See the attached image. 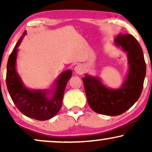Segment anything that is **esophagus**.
<instances>
[{
    "mask_svg": "<svg viewBox=\"0 0 152 152\" xmlns=\"http://www.w3.org/2000/svg\"><path fill=\"white\" fill-rule=\"evenodd\" d=\"M75 71L77 74H82L84 72V68L82 65H77L74 68Z\"/></svg>",
    "mask_w": 152,
    "mask_h": 152,
    "instance_id": "1",
    "label": "esophagus"
}]
</instances>
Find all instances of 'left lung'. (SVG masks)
<instances>
[{
	"instance_id": "1",
	"label": "left lung",
	"mask_w": 152,
	"mask_h": 152,
	"mask_svg": "<svg viewBox=\"0 0 152 152\" xmlns=\"http://www.w3.org/2000/svg\"><path fill=\"white\" fill-rule=\"evenodd\" d=\"M115 45L125 52L129 70L119 88H109L98 77L86 74L82 78L88 105L102 115L115 116L129 109L140 97L146 75V64L140 45L132 34L118 35Z\"/></svg>"
}]
</instances>
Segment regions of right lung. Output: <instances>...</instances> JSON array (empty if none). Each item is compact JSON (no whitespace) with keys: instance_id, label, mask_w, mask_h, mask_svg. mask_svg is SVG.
<instances>
[{"instance_id":"obj_1","label":"right lung","mask_w":152,"mask_h":152,"mask_svg":"<svg viewBox=\"0 0 152 152\" xmlns=\"http://www.w3.org/2000/svg\"><path fill=\"white\" fill-rule=\"evenodd\" d=\"M26 34L25 31L8 59L6 84L12 101L23 115L37 120H47L57 115L61 109L64 91L72 72L67 70L61 72L54 82L55 87L51 89L27 88L16 69L18 48ZM50 94L51 97H49Z\"/></svg>"}]
</instances>
